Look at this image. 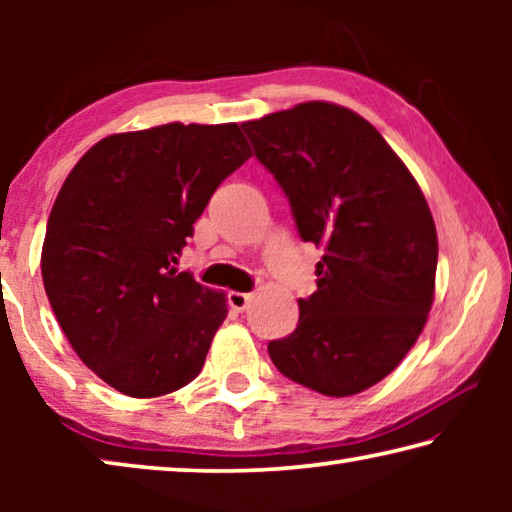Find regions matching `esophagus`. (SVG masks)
<instances>
[{
  "label": "esophagus",
  "mask_w": 512,
  "mask_h": 512,
  "mask_svg": "<svg viewBox=\"0 0 512 512\" xmlns=\"http://www.w3.org/2000/svg\"><path fill=\"white\" fill-rule=\"evenodd\" d=\"M250 293H241V291H230L228 293V305L235 311H244L250 305Z\"/></svg>",
  "instance_id": "1"
}]
</instances>
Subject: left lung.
I'll use <instances>...</instances> for the list:
<instances>
[{
	"mask_svg": "<svg viewBox=\"0 0 512 512\" xmlns=\"http://www.w3.org/2000/svg\"><path fill=\"white\" fill-rule=\"evenodd\" d=\"M257 160L289 196L300 237L323 248L318 289L298 300L275 368L329 397L357 395L400 366L436 291V223L420 185L370 121L327 101L246 121Z\"/></svg>",
	"mask_w": 512,
	"mask_h": 512,
	"instance_id": "8db88e82",
	"label": "left lung"
}]
</instances>
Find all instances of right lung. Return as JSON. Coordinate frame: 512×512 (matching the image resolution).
Here are the masks:
<instances>
[{"instance_id":"add662e5","label":"right lung","mask_w":512,"mask_h":512,"mask_svg":"<svg viewBox=\"0 0 512 512\" xmlns=\"http://www.w3.org/2000/svg\"><path fill=\"white\" fill-rule=\"evenodd\" d=\"M250 155L239 124L171 121L103 137L60 187L42 282L69 345L119 393L167 395L203 370L228 298L173 264Z\"/></svg>"}]
</instances>
